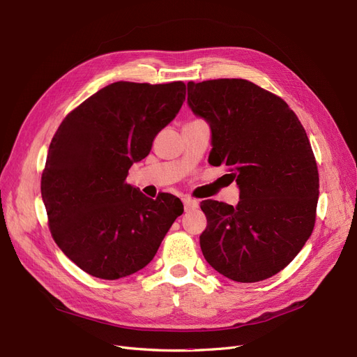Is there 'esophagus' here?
<instances>
[{
    "label": "esophagus",
    "instance_id": "obj_1",
    "mask_svg": "<svg viewBox=\"0 0 357 357\" xmlns=\"http://www.w3.org/2000/svg\"><path fill=\"white\" fill-rule=\"evenodd\" d=\"M182 202H183V207H185V211H192L195 208H198V201L191 198V197H183L182 198Z\"/></svg>",
    "mask_w": 357,
    "mask_h": 357
}]
</instances>
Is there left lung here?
I'll return each instance as SVG.
<instances>
[{
	"label": "left lung",
	"mask_w": 357,
	"mask_h": 357,
	"mask_svg": "<svg viewBox=\"0 0 357 357\" xmlns=\"http://www.w3.org/2000/svg\"><path fill=\"white\" fill-rule=\"evenodd\" d=\"M188 105L211 128L208 162L226 166L240 190L233 207L205 199V260L236 282L287 268L310 238L318 201L317 163L288 104L246 79L188 82Z\"/></svg>",
	"instance_id": "1"
}]
</instances>
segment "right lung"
<instances>
[{
	"label": "right lung",
	"instance_id": "obj_1",
	"mask_svg": "<svg viewBox=\"0 0 357 357\" xmlns=\"http://www.w3.org/2000/svg\"><path fill=\"white\" fill-rule=\"evenodd\" d=\"M183 82H114L70 111L49 146L42 198L59 249L84 272L107 280L143 269L183 205L126 183L162 128L179 112Z\"/></svg>",
	"mask_w": 357,
	"mask_h": 357
}]
</instances>
